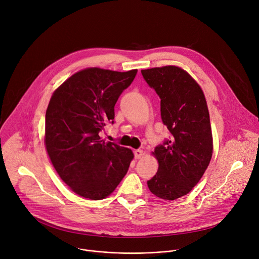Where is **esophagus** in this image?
<instances>
[{
	"mask_svg": "<svg viewBox=\"0 0 259 259\" xmlns=\"http://www.w3.org/2000/svg\"><path fill=\"white\" fill-rule=\"evenodd\" d=\"M134 154H135V158H136V160H140V158L144 155V152H143V150H141V149H136V150L134 151Z\"/></svg>",
	"mask_w": 259,
	"mask_h": 259,
	"instance_id": "obj_1",
	"label": "esophagus"
}]
</instances>
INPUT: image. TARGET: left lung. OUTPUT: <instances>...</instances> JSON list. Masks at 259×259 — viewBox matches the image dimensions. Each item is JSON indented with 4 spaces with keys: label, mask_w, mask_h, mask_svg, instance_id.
<instances>
[{
    "label": "left lung",
    "mask_w": 259,
    "mask_h": 259,
    "mask_svg": "<svg viewBox=\"0 0 259 259\" xmlns=\"http://www.w3.org/2000/svg\"><path fill=\"white\" fill-rule=\"evenodd\" d=\"M161 98V116L171 137L155 147L156 174L147 182L164 200L187 195L201 180L212 155L209 113L201 87L183 68L168 65L141 70Z\"/></svg>",
    "instance_id": "obj_1"
}]
</instances>
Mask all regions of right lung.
<instances>
[{"label": "right lung", "instance_id": "1", "mask_svg": "<svg viewBox=\"0 0 259 259\" xmlns=\"http://www.w3.org/2000/svg\"><path fill=\"white\" fill-rule=\"evenodd\" d=\"M97 67L72 74L53 93L46 113L45 143L61 180L91 200L109 196L126 174L134 153L99 137L114 123V107L137 74Z\"/></svg>", "mask_w": 259, "mask_h": 259}]
</instances>
